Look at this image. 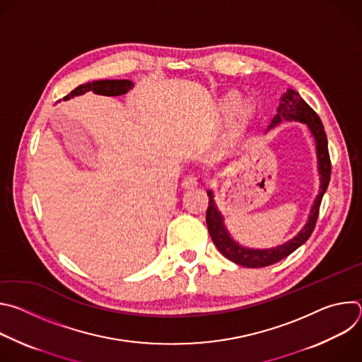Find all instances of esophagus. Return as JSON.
Returning <instances> with one entry per match:
<instances>
[{
	"label": "esophagus",
	"instance_id": "34e87169",
	"mask_svg": "<svg viewBox=\"0 0 362 362\" xmlns=\"http://www.w3.org/2000/svg\"><path fill=\"white\" fill-rule=\"evenodd\" d=\"M197 185H199V182H197V177H194V176H186L182 180V187L183 189H194Z\"/></svg>",
	"mask_w": 362,
	"mask_h": 362
}]
</instances>
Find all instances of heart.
I'll return each mask as SVG.
<instances>
[{"instance_id": "obj_1", "label": "heart", "mask_w": 362, "mask_h": 362, "mask_svg": "<svg viewBox=\"0 0 362 362\" xmlns=\"http://www.w3.org/2000/svg\"><path fill=\"white\" fill-rule=\"evenodd\" d=\"M240 94L236 93V91H230L222 101V106H221V110H222V115L226 117V119H230L235 116V113L238 112L239 106H240Z\"/></svg>"}]
</instances>
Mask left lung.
Returning a JSON list of instances; mask_svg holds the SVG:
<instances>
[{
	"instance_id": "obj_1",
	"label": "left lung",
	"mask_w": 362,
	"mask_h": 362,
	"mask_svg": "<svg viewBox=\"0 0 362 362\" xmlns=\"http://www.w3.org/2000/svg\"><path fill=\"white\" fill-rule=\"evenodd\" d=\"M284 120L286 122H300L308 126V129L311 130L315 144H317V158H318V172H320V193L313 204L311 212H309L308 222L305 226L299 230V233L289 239L288 242L271 247V249H250L239 245L238 242L233 240V238L229 235L225 223H223V216L216 208V203L214 200V193L212 190H208L209 196V206L208 211H206V223H208V230L211 233V238L219 252L228 257L229 261L246 267V268H264L274 265L279 261H282L284 257L289 256L293 250H296L300 245H303L309 236L313 235L315 229V223L320 215V206L322 202V196L327 192V187L329 185L331 179V159H329V151H328V140L327 134L322 126L321 119L318 115L309 107L308 103L296 93L295 90H288L282 97L281 103L278 107V113L272 119L269 129L275 127L276 124L282 123Z\"/></svg>"
}]
</instances>
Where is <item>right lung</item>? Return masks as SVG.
<instances>
[{
	"instance_id": "1",
	"label": "right lung",
	"mask_w": 362,
	"mask_h": 362,
	"mask_svg": "<svg viewBox=\"0 0 362 362\" xmlns=\"http://www.w3.org/2000/svg\"><path fill=\"white\" fill-rule=\"evenodd\" d=\"M133 87V83L130 80H98L93 83H86L74 88L70 94L64 97V100H69L74 95L84 94L86 91H93L95 94L101 95H122L127 93Z\"/></svg>"
}]
</instances>
